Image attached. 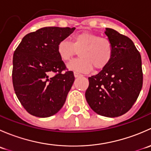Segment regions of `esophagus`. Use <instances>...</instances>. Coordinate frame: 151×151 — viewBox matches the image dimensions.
Here are the masks:
<instances>
[{
  "label": "esophagus",
  "instance_id": "obj_1",
  "mask_svg": "<svg viewBox=\"0 0 151 151\" xmlns=\"http://www.w3.org/2000/svg\"><path fill=\"white\" fill-rule=\"evenodd\" d=\"M74 77H81V76H82L81 74L77 72V71H74Z\"/></svg>",
  "mask_w": 151,
  "mask_h": 151
}]
</instances>
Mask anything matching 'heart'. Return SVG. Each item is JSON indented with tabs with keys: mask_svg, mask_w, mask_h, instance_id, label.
Returning a JSON list of instances; mask_svg holds the SVG:
<instances>
[{
	"mask_svg": "<svg viewBox=\"0 0 151 151\" xmlns=\"http://www.w3.org/2000/svg\"><path fill=\"white\" fill-rule=\"evenodd\" d=\"M80 51V58L71 61L68 68L82 72L102 69L109 64L113 48L109 39L96 33L83 32L75 35L71 42L61 40L58 43L57 52L63 61H69Z\"/></svg>",
	"mask_w": 151,
	"mask_h": 151,
	"instance_id": "obj_1",
	"label": "heart"
}]
</instances>
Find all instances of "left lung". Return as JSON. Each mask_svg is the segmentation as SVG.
<instances>
[{"mask_svg":"<svg viewBox=\"0 0 151 151\" xmlns=\"http://www.w3.org/2000/svg\"><path fill=\"white\" fill-rule=\"evenodd\" d=\"M113 48L109 64L88 77L85 98L97 114L115 118L126 113L137 99L143 83L140 53L134 42L116 30L106 28Z\"/></svg>","mask_w":151,"mask_h":151,"instance_id":"8db88e82","label":"left lung"}]
</instances>
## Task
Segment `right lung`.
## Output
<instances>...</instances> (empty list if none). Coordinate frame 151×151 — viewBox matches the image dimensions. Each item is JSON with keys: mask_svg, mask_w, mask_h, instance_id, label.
Listing matches in <instances>:
<instances>
[{"mask_svg": "<svg viewBox=\"0 0 151 151\" xmlns=\"http://www.w3.org/2000/svg\"><path fill=\"white\" fill-rule=\"evenodd\" d=\"M74 29L40 28L25 35L14 52V90L22 106L33 116H52L66 101L74 76L59 57L57 45Z\"/></svg>", "mask_w": 151, "mask_h": 151, "instance_id": "1", "label": "right lung"}]
</instances>
